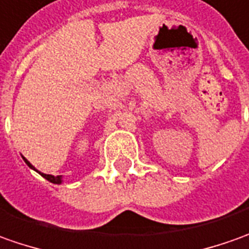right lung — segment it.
Returning a JSON list of instances; mask_svg holds the SVG:
<instances>
[{
	"label": "right lung",
	"instance_id": "obj_1",
	"mask_svg": "<svg viewBox=\"0 0 249 249\" xmlns=\"http://www.w3.org/2000/svg\"><path fill=\"white\" fill-rule=\"evenodd\" d=\"M23 160H24V162H26V164H27V165H29V167H30L31 169H34V171H37V169H36V168L33 167V165H31V164H30V162H29V161H27V160L24 159V157H23ZM37 172H38L39 175L42 176V178H45V179H47V180H49V182H51V183H56V184L62 183V176L47 175V174H42V172H39V171H37Z\"/></svg>",
	"mask_w": 249,
	"mask_h": 249
}]
</instances>
